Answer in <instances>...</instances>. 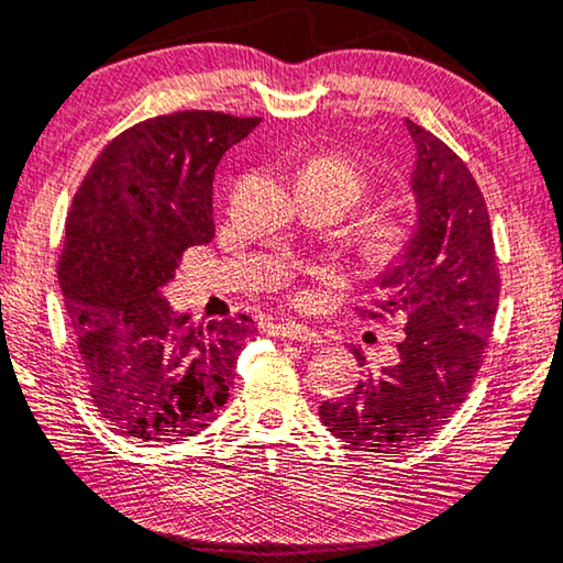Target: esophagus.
Listing matches in <instances>:
<instances>
[{"mask_svg": "<svg viewBox=\"0 0 563 563\" xmlns=\"http://www.w3.org/2000/svg\"><path fill=\"white\" fill-rule=\"evenodd\" d=\"M276 336L291 339V342H303V344H319L321 334L314 329H309L307 324H299V321H287V324H276L272 327Z\"/></svg>", "mask_w": 563, "mask_h": 563, "instance_id": "esophagus-1", "label": "esophagus"}]
</instances>
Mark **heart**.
Listing matches in <instances>:
<instances>
[{"label":"heart","mask_w":563,"mask_h":563,"mask_svg":"<svg viewBox=\"0 0 563 563\" xmlns=\"http://www.w3.org/2000/svg\"><path fill=\"white\" fill-rule=\"evenodd\" d=\"M301 177L321 179L339 187L349 199V207L356 205L366 191L364 172L354 167L352 162L336 159V156H321V159L309 162L301 169ZM409 242V229L396 217H376L362 234V252L374 264H389L404 252Z\"/></svg>","instance_id":"heart-1"}]
</instances>
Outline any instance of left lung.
I'll return each mask as SVG.
<instances>
[{
  "instance_id": "left-lung-1",
  "label": "left lung",
  "mask_w": 563,
  "mask_h": 563,
  "mask_svg": "<svg viewBox=\"0 0 563 563\" xmlns=\"http://www.w3.org/2000/svg\"><path fill=\"white\" fill-rule=\"evenodd\" d=\"M413 142L409 189L417 207L409 242L374 284L376 314L404 311L399 358L319 417L336 439L374 454H399L444 427L482 368L499 307L492 221L466 164L407 119ZM358 366L364 354L356 352Z\"/></svg>"
}]
</instances>
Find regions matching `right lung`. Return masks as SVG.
<instances>
[{"label":"right lung","mask_w":563,"mask_h":563,"mask_svg":"<svg viewBox=\"0 0 563 563\" xmlns=\"http://www.w3.org/2000/svg\"><path fill=\"white\" fill-rule=\"evenodd\" d=\"M260 117L177 112L109 142L74 195L59 284L89 396L124 437L172 444L207 429L229 399L246 314L197 327L164 287L181 252L211 242V181Z\"/></svg>","instance_id":"add662e5"}]
</instances>
